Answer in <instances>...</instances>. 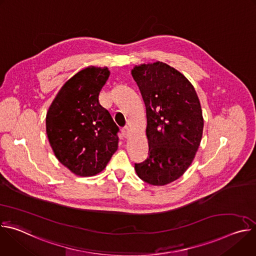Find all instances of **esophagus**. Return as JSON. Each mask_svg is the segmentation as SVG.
Segmentation results:
<instances>
[{
    "label": "esophagus",
    "instance_id": "34e87169",
    "mask_svg": "<svg viewBox=\"0 0 256 256\" xmlns=\"http://www.w3.org/2000/svg\"><path fill=\"white\" fill-rule=\"evenodd\" d=\"M120 132H122V136H124V138H128V126H124V128H122V130H120Z\"/></svg>",
    "mask_w": 256,
    "mask_h": 256
}]
</instances>
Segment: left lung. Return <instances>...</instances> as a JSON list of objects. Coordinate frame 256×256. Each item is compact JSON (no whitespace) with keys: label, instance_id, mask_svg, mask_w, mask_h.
I'll return each mask as SVG.
<instances>
[{"label":"left lung","instance_id":"left-lung-1","mask_svg":"<svg viewBox=\"0 0 256 256\" xmlns=\"http://www.w3.org/2000/svg\"><path fill=\"white\" fill-rule=\"evenodd\" d=\"M147 112L149 157L134 164L138 176L166 186L184 174L202 138L204 118L192 84L179 70L156 62L132 70Z\"/></svg>","mask_w":256,"mask_h":256}]
</instances>
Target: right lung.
I'll use <instances>...</instances> for the list:
<instances>
[{
  "mask_svg": "<svg viewBox=\"0 0 256 256\" xmlns=\"http://www.w3.org/2000/svg\"><path fill=\"white\" fill-rule=\"evenodd\" d=\"M110 76L107 66H89L60 89L46 118V134L58 160L70 172L100 173L118 148V126L99 103Z\"/></svg>",
  "mask_w": 256,
  "mask_h": 256,
  "instance_id": "1",
  "label": "right lung"
}]
</instances>
